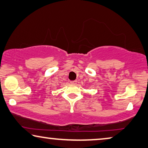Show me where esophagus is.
<instances>
[{
	"label": "esophagus",
	"mask_w": 148,
	"mask_h": 148,
	"mask_svg": "<svg viewBox=\"0 0 148 148\" xmlns=\"http://www.w3.org/2000/svg\"><path fill=\"white\" fill-rule=\"evenodd\" d=\"M70 84H77V81H76V80L71 81V82H70Z\"/></svg>",
	"instance_id": "34e87169"
}]
</instances>
